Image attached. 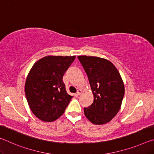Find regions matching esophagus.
Segmentation results:
<instances>
[{
	"label": "esophagus",
	"mask_w": 154,
	"mask_h": 154,
	"mask_svg": "<svg viewBox=\"0 0 154 154\" xmlns=\"http://www.w3.org/2000/svg\"><path fill=\"white\" fill-rule=\"evenodd\" d=\"M81 94H82V90H78L77 92V96H79Z\"/></svg>",
	"instance_id": "34e87169"
}]
</instances>
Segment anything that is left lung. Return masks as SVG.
Here are the masks:
<instances>
[{
	"instance_id": "1",
	"label": "left lung",
	"mask_w": 154,
	"mask_h": 154,
	"mask_svg": "<svg viewBox=\"0 0 154 154\" xmlns=\"http://www.w3.org/2000/svg\"><path fill=\"white\" fill-rule=\"evenodd\" d=\"M87 74L94 102L84 108L92 123L101 125L110 122L118 113L124 96V85L119 71L107 60L94 56L77 57Z\"/></svg>"
}]
</instances>
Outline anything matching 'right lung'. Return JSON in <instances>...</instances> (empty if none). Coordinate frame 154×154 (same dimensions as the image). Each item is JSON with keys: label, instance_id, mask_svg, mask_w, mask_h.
I'll return each instance as SVG.
<instances>
[{"label": "right lung", "instance_id": "add662e5", "mask_svg": "<svg viewBox=\"0 0 154 154\" xmlns=\"http://www.w3.org/2000/svg\"><path fill=\"white\" fill-rule=\"evenodd\" d=\"M75 56H49L33 65L26 80L25 94L34 115L43 122L60 118L73 97L62 81Z\"/></svg>", "mask_w": 154, "mask_h": 154}]
</instances>
